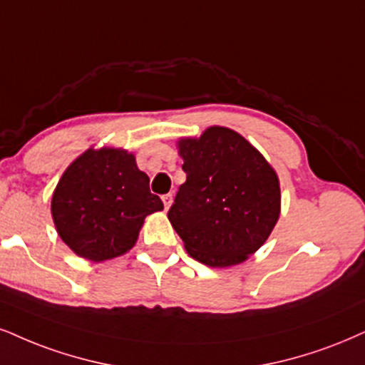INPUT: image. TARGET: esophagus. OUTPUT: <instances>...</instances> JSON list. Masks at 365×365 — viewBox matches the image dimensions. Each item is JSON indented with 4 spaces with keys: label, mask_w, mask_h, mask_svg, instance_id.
<instances>
[{
    "label": "esophagus",
    "mask_w": 365,
    "mask_h": 365,
    "mask_svg": "<svg viewBox=\"0 0 365 365\" xmlns=\"http://www.w3.org/2000/svg\"><path fill=\"white\" fill-rule=\"evenodd\" d=\"M162 201H164L165 210H169V206L173 205V195H164V196H162Z\"/></svg>",
    "instance_id": "obj_1"
}]
</instances>
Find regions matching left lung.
<instances>
[{
  "instance_id": "left-lung-1",
  "label": "left lung",
  "mask_w": 365,
  "mask_h": 365,
  "mask_svg": "<svg viewBox=\"0 0 365 365\" xmlns=\"http://www.w3.org/2000/svg\"><path fill=\"white\" fill-rule=\"evenodd\" d=\"M178 150L186 182L168 217L184 249L210 267L245 262L281 215L276 170L240 133L218 125L179 138Z\"/></svg>"
}]
</instances>
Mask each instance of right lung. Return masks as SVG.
I'll list each match as a JSON object with an SVG mask.
<instances>
[{
    "label": "right lung",
    "mask_w": 365,
    "mask_h": 365,
    "mask_svg": "<svg viewBox=\"0 0 365 365\" xmlns=\"http://www.w3.org/2000/svg\"><path fill=\"white\" fill-rule=\"evenodd\" d=\"M162 210L135 155L116 147H91L71 162L51 205L62 242L93 262L127 254L137 244L145 218Z\"/></svg>",
    "instance_id": "add662e5"
}]
</instances>
